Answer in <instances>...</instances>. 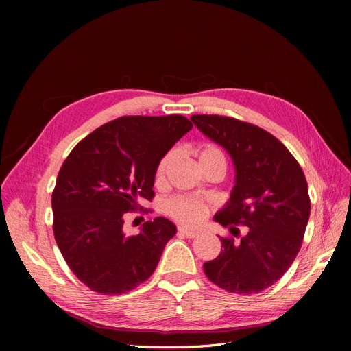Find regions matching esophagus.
I'll return each instance as SVG.
<instances>
[{
    "instance_id": "obj_1",
    "label": "esophagus",
    "mask_w": 351,
    "mask_h": 351,
    "mask_svg": "<svg viewBox=\"0 0 351 351\" xmlns=\"http://www.w3.org/2000/svg\"><path fill=\"white\" fill-rule=\"evenodd\" d=\"M178 234H180V236H184V237H187V239H193V237L197 236V231L190 230V228H187V227H178Z\"/></svg>"
}]
</instances>
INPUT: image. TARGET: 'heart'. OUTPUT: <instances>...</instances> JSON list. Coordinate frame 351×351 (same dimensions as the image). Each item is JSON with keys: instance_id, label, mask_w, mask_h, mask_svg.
<instances>
[{"instance_id": "heart-1", "label": "heart", "mask_w": 351, "mask_h": 351, "mask_svg": "<svg viewBox=\"0 0 351 351\" xmlns=\"http://www.w3.org/2000/svg\"><path fill=\"white\" fill-rule=\"evenodd\" d=\"M173 156H174L173 152H168L161 159V161H159L158 168H156V174H155L156 182H161V180L164 178L167 168H168L169 162H171ZM197 159H199V165H204L210 161H221L226 164L224 154H222V151L218 146H214V145H206L202 147L197 154ZM167 209L174 218L183 221V222H187V224H196V222H199L202 218H204L205 212H206L205 206L202 205L200 202H196L193 199H186V197L171 199L167 204Z\"/></svg>"}]
</instances>
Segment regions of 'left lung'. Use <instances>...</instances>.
Listing matches in <instances>:
<instances>
[{"label": "left lung", "instance_id": "1", "mask_svg": "<svg viewBox=\"0 0 351 351\" xmlns=\"http://www.w3.org/2000/svg\"><path fill=\"white\" fill-rule=\"evenodd\" d=\"M190 120L224 147L236 169L230 199L214 219L224 227H247L237 243L219 239L221 253L204 263L206 277L230 293H261L282 277L302 247L311 215L302 167L277 137L258 125L222 115Z\"/></svg>", "mask_w": 351, "mask_h": 351}]
</instances>
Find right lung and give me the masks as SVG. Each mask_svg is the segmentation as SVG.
<instances>
[{"instance_id":"right-lung-1","label":"right lung","mask_w":351,"mask_h":351,"mask_svg":"<svg viewBox=\"0 0 351 351\" xmlns=\"http://www.w3.org/2000/svg\"><path fill=\"white\" fill-rule=\"evenodd\" d=\"M192 127L183 115L120 117L84 137L62 164L52 228L70 269L92 291L123 294L155 271L176 224L156 217L125 236L123 217L152 199L159 161Z\"/></svg>"}]
</instances>
